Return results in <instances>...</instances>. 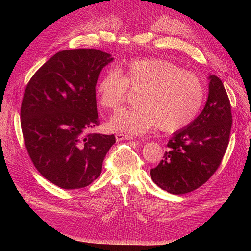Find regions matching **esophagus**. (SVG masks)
Instances as JSON below:
<instances>
[{"mask_svg": "<svg viewBox=\"0 0 251 251\" xmlns=\"http://www.w3.org/2000/svg\"><path fill=\"white\" fill-rule=\"evenodd\" d=\"M116 140L117 141H124V140H132L133 136L131 135H126V134H121V133H117L115 135Z\"/></svg>", "mask_w": 251, "mask_h": 251, "instance_id": "obj_1", "label": "esophagus"}]
</instances>
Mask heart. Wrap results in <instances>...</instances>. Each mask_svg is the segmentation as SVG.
Listing matches in <instances>:
<instances>
[{"label": "heart", "mask_w": 251, "mask_h": 251, "mask_svg": "<svg viewBox=\"0 0 251 251\" xmlns=\"http://www.w3.org/2000/svg\"><path fill=\"white\" fill-rule=\"evenodd\" d=\"M133 90L140 91L138 108L123 109L110 118L112 130L132 135L146 133L158 126L163 132H176L188 126L202 107L201 79L170 60L134 59L121 71L111 69L98 82L100 104L117 109Z\"/></svg>", "instance_id": "obj_1"}]
</instances>
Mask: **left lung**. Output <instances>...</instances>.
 Masks as SVG:
<instances>
[{"label":"left lung","mask_w":251,"mask_h":251,"mask_svg":"<svg viewBox=\"0 0 251 251\" xmlns=\"http://www.w3.org/2000/svg\"><path fill=\"white\" fill-rule=\"evenodd\" d=\"M208 97L198 117L169 140L163 160L151 178L163 191L182 195L204 184L221 164L229 142L232 116L228 96L216 75L208 76Z\"/></svg>","instance_id":"8db88e82"}]
</instances>
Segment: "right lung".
I'll return each mask as SVG.
<instances>
[{
  "mask_svg": "<svg viewBox=\"0 0 251 251\" xmlns=\"http://www.w3.org/2000/svg\"><path fill=\"white\" fill-rule=\"evenodd\" d=\"M107 52L72 49L57 52L26 87L21 126L31 160L43 177L64 189L86 187L101 173L114 135L91 133L100 125L95 87Z\"/></svg>",
  "mask_w": 251,
  "mask_h": 251,
  "instance_id": "right-lung-1",
  "label": "right lung"
}]
</instances>
